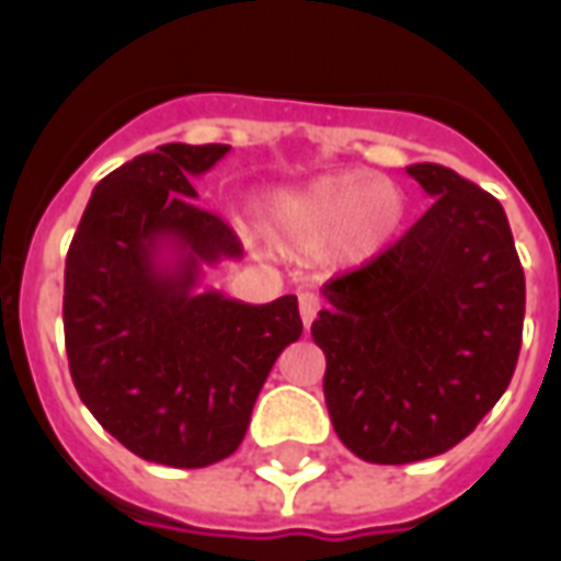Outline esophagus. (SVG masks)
Returning a JSON list of instances; mask_svg holds the SVG:
<instances>
[{"mask_svg": "<svg viewBox=\"0 0 561 561\" xmlns=\"http://www.w3.org/2000/svg\"><path fill=\"white\" fill-rule=\"evenodd\" d=\"M318 309H321V300H318L316 294H300V318H304V328H312V321H316Z\"/></svg>", "mask_w": 561, "mask_h": 561, "instance_id": "1", "label": "esophagus"}]
</instances>
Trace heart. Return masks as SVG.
<instances>
[{
    "instance_id": "heart-1",
    "label": "heart",
    "mask_w": 561,
    "mask_h": 561,
    "mask_svg": "<svg viewBox=\"0 0 561 561\" xmlns=\"http://www.w3.org/2000/svg\"><path fill=\"white\" fill-rule=\"evenodd\" d=\"M257 228L279 249H316L342 267L376 261L405 219V195L393 180L369 171H336L276 188L257 201Z\"/></svg>"
}]
</instances>
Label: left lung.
Instances as JSON below:
<instances>
[{
	"mask_svg": "<svg viewBox=\"0 0 561 561\" xmlns=\"http://www.w3.org/2000/svg\"><path fill=\"white\" fill-rule=\"evenodd\" d=\"M433 207L366 267L330 279L312 340L342 445L402 466L445 454L514 376L526 316L502 204L445 164L405 168Z\"/></svg>",
	"mask_w": 561,
	"mask_h": 561,
	"instance_id": "obj_1",
	"label": "left lung"
}]
</instances>
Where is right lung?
Returning a JSON list of instances; mask_svg holds the SVG:
<instances>
[{"mask_svg":"<svg viewBox=\"0 0 561 561\" xmlns=\"http://www.w3.org/2000/svg\"><path fill=\"white\" fill-rule=\"evenodd\" d=\"M225 144H164L107 173L66 257L68 369L92 417L140 459L204 469L231 457L270 369L304 321L297 297L243 304L197 291L237 261V233L197 209L192 180Z\"/></svg>","mask_w":561,"mask_h":561,"instance_id":"obj_1","label":"right lung"}]
</instances>
